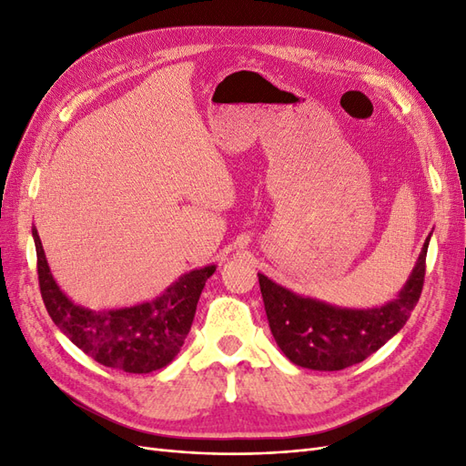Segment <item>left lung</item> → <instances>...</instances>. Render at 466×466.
<instances>
[{
	"label": "left lung",
	"mask_w": 466,
	"mask_h": 466,
	"mask_svg": "<svg viewBox=\"0 0 466 466\" xmlns=\"http://www.w3.org/2000/svg\"><path fill=\"white\" fill-rule=\"evenodd\" d=\"M430 237L431 233L397 298L373 309H342L303 298L258 274L268 324L284 356L299 368L340 371L387 344L404 327L420 299Z\"/></svg>",
	"instance_id": "1"
}]
</instances>
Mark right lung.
I'll list each match as a JSON object with an SVG mask.
<instances>
[{
    "label": "right lung",
    "mask_w": 466,
    "mask_h": 466,
    "mask_svg": "<svg viewBox=\"0 0 466 466\" xmlns=\"http://www.w3.org/2000/svg\"><path fill=\"white\" fill-rule=\"evenodd\" d=\"M38 284L46 311L69 340L105 368L151 373L171 363L190 332L200 293L216 264L187 272L161 295L132 307L93 311L74 303L56 284L36 228Z\"/></svg>",
    "instance_id": "add662e5"
}]
</instances>
